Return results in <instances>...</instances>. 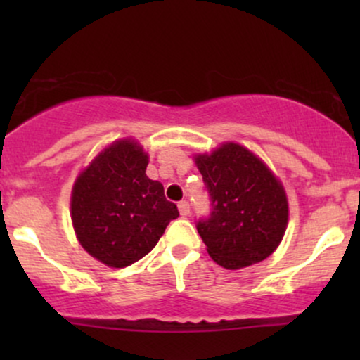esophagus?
Listing matches in <instances>:
<instances>
[{
  "label": "esophagus",
  "mask_w": 360,
  "mask_h": 360,
  "mask_svg": "<svg viewBox=\"0 0 360 360\" xmlns=\"http://www.w3.org/2000/svg\"><path fill=\"white\" fill-rule=\"evenodd\" d=\"M177 208H179L181 217H188V214H189V203H188V201H181V203L177 205Z\"/></svg>",
  "instance_id": "1"
}]
</instances>
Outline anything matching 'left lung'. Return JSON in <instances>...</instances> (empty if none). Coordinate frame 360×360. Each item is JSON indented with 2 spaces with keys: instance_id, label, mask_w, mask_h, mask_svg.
Returning a JSON list of instances; mask_svg holds the SVG:
<instances>
[{
  "instance_id": "obj_1",
  "label": "left lung",
  "mask_w": 360,
  "mask_h": 360,
  "mask_svg": "<svg viewBox=\"0 0 360 360\" xmlns=\"http://www.w3.org/2000/svg\"><path fill=\"white\" fill-rule=\"evenodd\" d=\"M193 159L212 196V217L196 226L210 257L230 271L269 257L289 220L288 194L279 177L237 142H223Z\"/></svg>"
}]
</instances>
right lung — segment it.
<instances>
[{
    "instance_id": "add662e5",
    "label": "right lung",
    "mask_w": 360,
    "mask_h": 360,
    "mask_svg": "<svg viewBox=\"0 0 360 360\" xmlns=\"http://www.w3.org/2000/svg\"><path fill=\"white\" fill-rule=\"evenodd\" d=\"M148 154L125 137L106 146L81 169L71 193V220L77 242L91 257L113 269L147 255L179 217L164 186L148 179Z\"/></svg>"
}]
</instances>
